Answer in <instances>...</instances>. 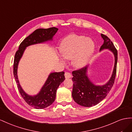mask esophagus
<instances>
[{"mask_svg":"<svg viewBox=\"0 0 132 132\" xmlns=\"http://www.w3.org/2000/svg\"><path fill=\"white\" fill-rule=\"evenodd\" d=\"M65 78H71V76H72V75H71V74L69 72H65Z\"/></svg>","mask_w":132,"mask_h":132,"instance_id":"1","label":"esophagus"}]
</instances>
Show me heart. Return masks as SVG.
Instances as JSON below:
<instances>
[{"label":"heart","instance_id":"b5f03b06","mask_svg":"<svg viewBox=\"0 0 132 132\" xmlns=\"http://www.w3.org/2000/svg\"><path fill=\"white\" fill-rule=\"evenodd\" d=\"M95 48L93 41L84 36L71 35L63 40L60 50L63 57L72 60L73 65L76 68L85 66L92 57ZM64 62L63 59H61Z\"/></svg>","mask_w":132,"mask_h":132}]
</instances>
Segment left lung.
I'll return each instance as SVG.
<instances>
[{
	"mask_svg": "<svg viewBox=\"0 0 132 132\" xmlns=\"http://www.w3.org/2000/svg\"><path fill=\"white\" fill-rule=\"evenodd\" d=\"M104 40L100 48V51L107 49L111 51L114 56V65L112 76L108 81L103 85H96L89 80L88 69L89 66H86L79 70L72 72V80L73 89L72 96L75 102L80 106L90 107L99 103L106 97L114 84L116 75L118 53L113 44L108 37L101 34Z\"/></svg>",
	"mask_w": 132,
	"mask_h": 132,
	"instance_id": "8db88e82",
	"label": "left lung"
}]
</instances>
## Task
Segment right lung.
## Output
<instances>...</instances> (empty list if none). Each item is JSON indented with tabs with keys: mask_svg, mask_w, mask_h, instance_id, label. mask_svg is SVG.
Segmentation results:
<instances>
[{
	"mask_svg": "<svg viewBox=\"0 0 132 132\" xmlns=\"http://www.w3.org/2000/svg\"><path fill=\"white\" fill-rule=\"evenodd\" d=\"M58 29L52 27L48 29H39L22 41L19 50L15 55L14 61V76L21 96L29 106L36 109H44L48 107L55 100L56 94L60 85L65 80L63 71L52 72L47 78L44 85L36 95L31 96L26 93L22 88L18 77V68L20 60L26 48L30 45L45 43L53 40V37Z\"/></svg>",
	"mask_w": 132,
	"mask_h": 132,
	"instance_id": "add662e5",
	"label": "right lung"
}]
</instances>
